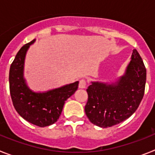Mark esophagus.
I'll return each instance as SVG.
<instances>
[{
    "label": "esophagus",
    "instance_id": "34e87169",
    "mask_svg": "<svg viewBox=\"0 0 155 155\" xmlns=\"http://www.w3.org/2000/svg\"><path fill=\"white\" fill-rule=\"evenodd\" d=\"M87 86V81L85 79H81L79 81V87L80 88H84Z\"/></svg>",
    "mask_w": 155,
    "mask_h": 155
}]
</instances>
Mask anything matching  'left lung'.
<instances>
[{
  "instance_id": "8db88e82",
  "label": "left lung",
  "mask_w": 155,
  "mask_h": 155,
  "mask_svg": "<svg viewBox=\"0 0 155 155\" xmlns=\"http://www.w3.org/2000/svg\"><path fill=\"white\" fill-rule=\"evenodd\" d=\"M146 68L137 50H133L126 74L116 84L92 82L87 89L84 111L94 125L106 128L128 119L137 110L144 94Z\"/></svg>"
}]
</instances>
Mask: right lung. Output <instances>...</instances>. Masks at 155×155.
<instances>
[{
  "label": "right lung",
  "instance_id": "right-lung-1",
  "mask_svg": "<svg viewBox=\"0 0 155 155\" xmlns=\"http://www.w3.org/2000/svg\"><path fill=\"white\" fill-rule=\"evenodd\" d=\"M35 39L22 46L11 64L9 88L15 110L23 119L40 127L57 121L65 101L78 87V81L46 93H35L28 89L23 79L24 60L28 48Z\"/></svg>",
  "mask_w": 155,
  "mask_h": 155
}]
</instances>
